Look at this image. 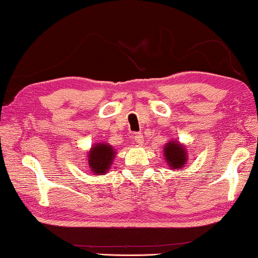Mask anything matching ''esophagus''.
I'll return each instance as SVG.
<instances>
[{
	"mask_svg": "<svg viewBox=\"0 0 258 258\" xmlns=\"http://www.w3.org/2000/svg\"><path fill=\"white\" fill-rule=\"evenodd\" d=\"M134 140H135V142L139 144V146H142L144 142L142 134H135V135H134Z\"/></svg>",
	"mask_w": 258,
	"mask_h": 258,
	"instance_id": "obj_1",
	"label": "esophagus"
}]
</instances>
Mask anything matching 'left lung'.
<instances>
[{
	"instance_id": "8db88e82",
	"label": "left lung",
	"mask_w": 258,
	"mask_h": 258,
	"mask_svg": "<svg viewBox=\"0 0 258 258\" xmlns=\"http://www.w3.org/2000/svg\"><path fill=\"white\" fill-rule=\"evenodd\" d=\"M164 160L171 170H181L188 163V153L185 144L176 140L168 141L163 148Z\"/></svg>"
}]
</instances>
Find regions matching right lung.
Returning a JSON list of instances; mask_svg holds the SVG:
<instances>
[{
	"mask_svg": "<svg viewBox=\"0 0 258 258\" xmlns=\"http://www.w3.org/2000/svg\"><path fill=\"white\" fill-rule=\"evenodd\" d=\"M90 171L95 175H105L115 160L116 150L108 143H95L87 153Z\"/></svg>",
	"mask_w": 258,
	"mask_h": 258,
	"instance_id": "add662e5",
	"label": "right lung"
}]
</instances>
